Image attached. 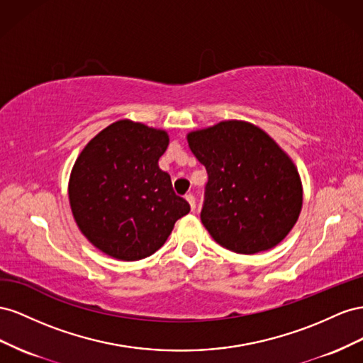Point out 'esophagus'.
Instances as JSON below:
<instances>
[{
    "instance_id": "esophagus-1",
    "label": "esophagus",
    "mask_w": 363,
    "mask_h": 363,
    "mask_svg": "<svg viewBox=\"0 0 363 363\" xmlns=\"http://www.w3.org/2000/svg\"><path fill=\"white\" fill-rule=\"evenodd\" d=\"M185 199H187V202L190 203V208H191V211H194V208H196V198L193 194H187L185 196Z\"/></svg>"
}]
</instances>
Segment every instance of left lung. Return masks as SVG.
Segmentation results:
<instances>
[{
	"instance_id": "1",
	"label": "left lung",
	"mask_w": 363,
	"mask_h": 363,
	"mask_svg": "<svg viewBox=\"0 0 363 363\" xmlns=\"http://www.w3.org/2000/svg\"><path fill=\"white\" fill-rule=\"evenodd\" d=\"M187 141L208 173L201 220L217 243L250 255L291 233L303 206L301 179L264 130L228 120L190 132Z\"/></svg>"
}]
</instances>
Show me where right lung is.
<instances>
[{"instance_id": "obj_1", "label": "right lung", "mask_w": 363, "mask_h": 363, "mask_svg": "<svg viewBox=\"0 0 363 363\" xmlns=\"http://www.w3.org/2000/svg\"><path fill=\"white\" fill-rule=\"evenodd\" d=\"M169 146L165 130L120 120L92 138L71 170L68 196L74 220L97 250L124 262L152 255L190 205L174 194L158 165Z\"/></svg>"}]
</instances>
